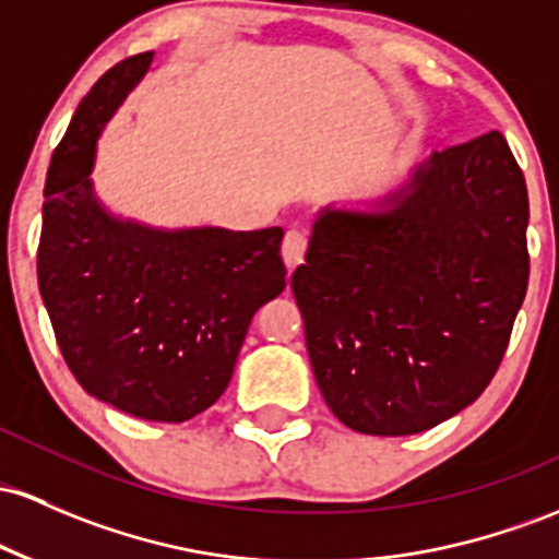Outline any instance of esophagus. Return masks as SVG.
<instances>
[{"mask_svg":"<svg viewBox=\"0 0 559 559\" xmlns=\"http://www.w3.org/2000/svg\"><path fill=\"white\" fill-rule=\"evenodd\" d=\"M305 251H308V236L302 230H286L284 243H281V254H284L286 267L294 270L297 265H302Z\"/></svg>","mask_w":559,"mask_h":559,"instance_id":"1","label":"esophagus"}]
</instances>
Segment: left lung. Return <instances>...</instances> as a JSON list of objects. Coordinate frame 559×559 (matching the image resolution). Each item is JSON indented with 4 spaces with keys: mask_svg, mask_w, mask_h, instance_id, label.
<instances>
[{
    "mask_svg": "<svg viewBox=\"0 0 559 559\" xmlns=\"http://www.w3.org/2000/svg\"><path fill=\"white\" fill-rule=\"evenodd\" d=\"M384 212L326 210L292 292L316 382L364 435H416L480 397L528 289V188L504 134L453 145Z\"/></svg>",
    "mask_w": 559,
    "mask_h": 559,
    "instance_id": "obj_1",
    "label": "left lung"
}]
</instances>
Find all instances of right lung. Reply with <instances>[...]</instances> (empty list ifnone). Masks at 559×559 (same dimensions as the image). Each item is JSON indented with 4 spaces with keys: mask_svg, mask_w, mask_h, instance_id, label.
I'll use <instances>...</instances> for the list:
<instances>
[{
    "mask_svg": "<svg viewBox=\"0 0 559 559\" xmlns=\"http://www.w3.org/2000/svg\"><path fill=\"white\" fill-rule=\"evenodd\" d=\"M151 60H121L79 103L47 171L36 275L76 382L124 414L177 425L223 395L251 316L284 292V230H151L100 210L97 132Z\"/></svg>",
    "mask_w": 559,
    "mask_h": 559,
    "instance_id": "obj_1",
    "label": "right lung"
}]
</instances>
